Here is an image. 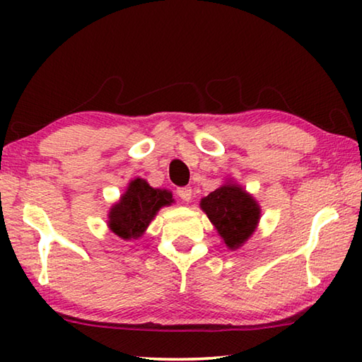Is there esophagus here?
Instances as JSON below:
<instances>
[{"mask_svg":"<svg viewBox=\"0 0 362 362\" xmlns=\"http://www.w3.org/2000/svg\"><path fill=\"white\" fill-rule=\"evenodd\" d=\"M177 194H179V198L182 201H185V203H188V201L192 199V187H180V188H177Z\"/></svg>","mask_w":362,"mask_h":362,"instance_id":"1","label":"esophagus"}]
</instances>
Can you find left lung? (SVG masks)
Instances as JSON below:
<instances>
[{
	"instance_id": "8db88e82",
	"label": "left lung",
	"mask_w": 362,
	"mask_h": 362,
	"mask_svg": "<svg viewBox=\"0 0 362 362\" xmlns=\"http://www.w3.org/2000/svg\"><path fill=\"white\" fill-rule=\"evenodd\" d=\"M201 209L216 226L230 249H238L252 235L260 218V207L241 187L223 185L201 199Z\"/></svg>"
}]
</instances>
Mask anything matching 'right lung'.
I'll list each match as a JSON object with an SVG mask.
<instances>
[{"mask_svg": "<svg viewBox=\"0 0 362 362\" xmlns=\"http://www.w3.org/2000/svg\"><path fill=\"white\" fill-rule=\"evenodd\" d=\"M173 201V193L168 189L151 188L142 179L132 180L119 203L110 211V230L122 240H137L144 235L156 212Z\"/></svg>", "mask_w": 362, "mask_h": 362, "instance_id": "1", "label": "right lung"}]
</instances>
